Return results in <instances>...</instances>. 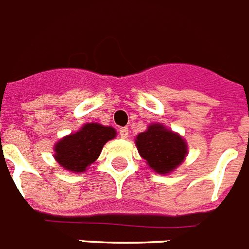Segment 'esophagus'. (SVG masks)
I'll use <instances>...</instances> for the list:
<instances>
[{"label": "esophagus", "instance_id": "obj_1", "mask_svg": "<svg viewBox=\"0 0 249 249\" xmlns=\"http://www.w3.org/2000/svg\"><path fill=\"white\" fill-rule=\"evenodd\" d=\"M119 134H120V137L123 139L128 138V135H129L128 128H120V130H119Z\"/></svg>", "mask_w": 249, "mask_h": 249}]
</instances>
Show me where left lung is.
<instances>
[{
  "label": "left lung",
  "mask_w": 249,
  "mask_h": 249,
  "mask_svg": "<svg viewBox=\"0 0 249 249\" xmlns=\"http://www.w3.org/2000/svg\"><path fill=\"white\" fill-rule=\"evenodd\" d=\"M135 145L147 165L161 175L177 170L188 155L185 139L161 123H152L147 130L139 133Z\"/></svg>",
  "instance_id": "obj_1"
}]
</instances>
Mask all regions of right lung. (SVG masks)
I'll list each match as a JSON object with an SVG mask.
<instances>
[{
    "label": "right lung",
    "mask_w": 249,
    "mask_h": 249,
    "mask_svg": "<svg viewBox=\"0 0 249 249\" xmlns=\"http://www.w3.org/2000/svg\"><path fill=\"white\" fill-rule=\"evenodd\" d=\"M115 137L116 130L112 126L87 123L75 133L65 135L54 143L53 157L64 170L84 173L100 157L104 145Z\"/></svg>",
    "instance_id": "1"
}]
</instances>
